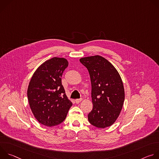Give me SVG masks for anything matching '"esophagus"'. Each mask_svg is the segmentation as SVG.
I'll return each mask as SVG.
<instances>
[{
    "label": "esophagus",
    "instance_id": "1",
    "mask_svg": "<svg viewBox=\"0 0 159 159\" xmlns=\"http://www.w3.org/2000/svg\"><path fill=\"white\" fill-rule=\"evenodd\" d=\"M82 101V99H75V102L77 103V104H79V103H80L81 101Z\"/></svg>",
    "mask_w": 159,
    "mask_h": 159
}]
</instances>
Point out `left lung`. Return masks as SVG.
<instances>
[{"instance_id":"obj_1","label":"left lung","mask_w":159,"mask_h":159,"mask_svg":"<svg viewBox=\"0 0 159 159\" xmlns=\"http://www.w3.org/2000/svg\"><path fill=\"white\" fill-rule=\"evenodd\" d=\"M80 61L87 69L91 81L93 107L88 120L99 128L109 127L120 116L125 101L121 76L116 68L101 56L83 57Z\"/></svg>"}]
</instances>
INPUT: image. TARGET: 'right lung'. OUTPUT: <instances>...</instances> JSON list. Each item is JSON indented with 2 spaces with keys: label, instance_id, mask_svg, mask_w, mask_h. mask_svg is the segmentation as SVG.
Listing matches in <instances>:
<instances>
[{
  "label": "right lung",
  "instance_id": "1",
  "mask_svg": "<svg viewBox=\"0 0 159 159\" xmlns=\"http://www.w3.org/2000/svg\"><path fill=\"white\" fill-rule=\"evenodd\" d=\"M69 65L64 58L53 57L43 62L34 72L27 95L31 111L37 121L48 127L65 120L72 102L61 85V76Z\"/></svg>",
  "mask_w": 159,
  "mask_h": 159
}]
</instances>
